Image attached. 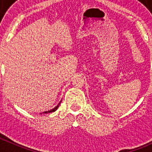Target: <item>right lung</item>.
Returning a JSON list of instances; mask_svg holds the SVG:
<instances>
[{
  "mask_svg": "<svg viewBox=\"0 0 152 152\" xmlns=\"http://www.w3.org/2000/svg\"><path fill=\"white\" fill-rule=\"evenodd\" d=\"M61 102H62V101H60V102H59V103L56 106V107H54V108H53L52 109V110H48V111H45V112H43V113H40V114H42V113H43V114H46V113H53V112H55L56 111V110H57L58 109V107H59V104H60V103H61Z\"/></svg>",
  "mask_w": 152,
  "mask_h": 152,
  "instance_id": "obj_1",
  "label": "right lung"
}]
</instances>
